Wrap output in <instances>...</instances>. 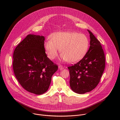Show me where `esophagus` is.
Listing matches in <instances>:
<instances>
[{
    "mask_svg": "<svg viewBox=\"0 0 120 120\" xmlns=\"http://www.w3.org/2000/svg\"><path fill=\"white\" fill-rule=\"evenodd\" d=\"M59 68L60 70H62L64 68V67L62 65H59Z\"/></svg>",
    "mask_w": 120,
    "mask_h": 120,
    "instance_id": "esophagus-1",
    "label": "esophagus"
}]
</instances>
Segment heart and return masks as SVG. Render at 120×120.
<instances>
[{
  "label": "heart",
  "mask_w": 120,
  "mask_h": 120,
  "mask_svg": "<svg viewBox=\"0 0 120 120\" xmlns=\"http://www.w3.org/2000/svg\"><path fill=\"white\" fill-rule=\"evenodd\" d=\"M50 39L44 42V48L47 56L51 60L56 57L59 49L62 60L76 62L85 57L90 46L88 37L77 32L55 33L50 36Z\"/></svg>",
  "instance_id": "1"
}]
</instances>
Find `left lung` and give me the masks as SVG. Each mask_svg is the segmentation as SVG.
Instances as JSON below:
<instances>
[{
    "instance_id": "1",
    "label": "left lung",
    "mask_w": 120,
    "mask_h": 120,
    "mask_svg": "<svg viewBox=\"0 0 120 120\" xmlns=\"http://www.w3.org/2000/svg\"><path fill=\"white\" fill-rule=\"evenodd\" d=\"M90 47L85 57L76 64L69 66L70 85L78 94H84L95 89L99 84L105 66L104 53L100 42L88 30Z\"/></svg>"
}]
</instances>
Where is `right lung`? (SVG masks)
Wrapping results in <instances>:
<instances>
[{
  "label": "right lung",
  "mask_w": 120,
  "mask_h": 120,
  "mask_svg": "<svg viewBox=\"0 0 120 120\" xmlns=\"http://www.w3.org/2000/svg\"><path fill=\"white\" fill-rule=\"evenodd\" d=\"M45 37L28 34L13 53V69L17 79L25 90L36 95L46 92L58 66L46 53Z\"/></svg>",
  "instance_id": "right-lung-1"
}]
</instances>
